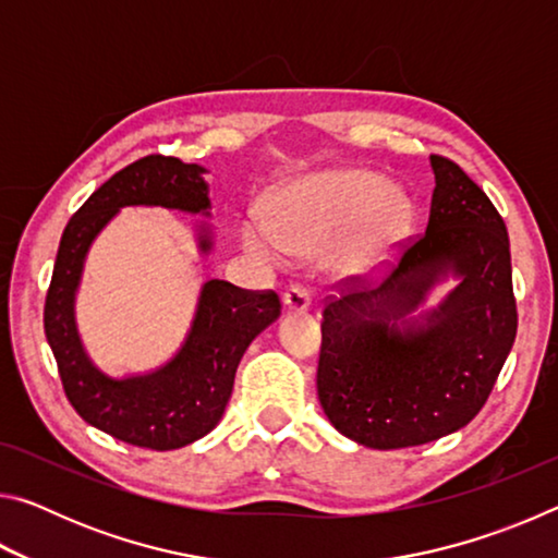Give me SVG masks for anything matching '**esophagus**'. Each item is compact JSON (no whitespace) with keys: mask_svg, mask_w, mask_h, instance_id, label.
I'll return each instance as SVG.
<instances>
[{"mask_svg":"<svg viewBox=\"0 0 558 558\" xmlns=\"http://www.w3.org/2000/svg\"><path fill=\"white\" fill-rule=\"evenodd\" d=\"M282 305L290 313H305L313 305V298H310V290L302 286H290L286 292H282Z\"/></svg>","mask_w":558,"mask_h":558,"instance_id":"esophagus-1","label":"esophagus"}]
</instances>
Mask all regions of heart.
<instances>
[{
    "instance_id": "b5f03b06",
    "label": "heart",
    "mask_w": 558,
    "mask_h": 558,
    "mask_svg": "<svg viewBox=\"0 0 558 558\" xmlns=\"http://www.w3.org/2000/svg\"><path fill=\"white\" fill-rule=\"evenodd\" d=\"M413 226V204L369 169H327L276 189L266 214L241 221L248 256L280 266L290 253L329 248V266L362 276L391 256Z\"/></svg>"
}]
</instances>
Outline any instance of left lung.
I'll return each mask as SVG.
<instances>
[{
    "instance_id": "1",
    "label": "left lung",
    "mask_w": 558,
    "mask_h": 558,
    "mask_svg": "<svg viewBox=\"0 0 558 558\" xmlns=\"http://www.w3.org/2000/svg\"><path fill=\"white\" fill-rule=\"evenodd\" d=\"M426 233L379 288L327 302L317 396L329 423L364 448L423 446L483 409L514 344L517 302L502 216L462 169L430 155ZM459 282L436 308L429 290Z\"/></svg>"
}]
</instances>
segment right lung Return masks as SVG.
<instances>
[{
    "label": "right lung",
    "instance_id": "1",
    "mask_svg": "<svg viewBox=\"0 0 558 558\" xmlns=\"http://www.w3.org/2000/svg\"><path fill=\"white\" fill-rule=\"evenodd\" d=\"M206 167L149 155L112 174L65 226L46 295L44 329L59 364L63 391L83 421L122 442L174 450L216 428L231 399L248 344L280 317L276 292H251L226 280H206L182 347L157 369L112 376L93 362L75 323L83 266L100 231L125 206L199 214L209 219ZM196 248L214 251L209 221L196 223Z\"/></svg>",
    "mask_w": 558,
    "mask_h": 558
}]
</instances>
